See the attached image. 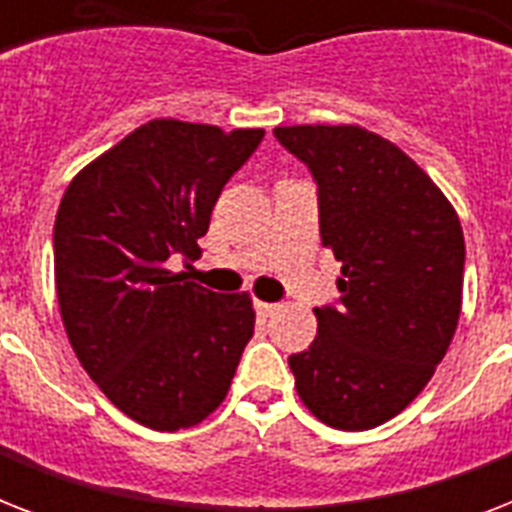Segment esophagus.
<instances>
[{
    "label": "esophagus",
    "instance_id": "obj_1",
    "mask_svg": "<svg viewBox=\"0 0 512 512\" xmlns=\"http://www.w3.org/2000/svg\"><path fill=\"white\" fill-rule=\"evenodd\" d=\"M255 308H257V313L263 316V319H268V316H273V313L279 311L281 305H276V303H263V300H255Z\"/></svg>",
    "mask_w": 512,
    "mask_h": 512
}]
</instances>
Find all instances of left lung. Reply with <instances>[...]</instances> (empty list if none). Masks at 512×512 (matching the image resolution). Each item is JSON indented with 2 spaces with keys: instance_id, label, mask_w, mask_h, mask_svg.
<instances>
[{
  "instance_id": "obj_1",
  "label": "left lung",
  "mask_w": 512,
  "mask_h": 512,
  "mask_svg": "<svg viewBox=\"0 0 512 512\" xmlns=\"http://www.w3.org/2000/svg\"><path fill=\"white\" fill-rule=\"evenodd\" d=\"M273 135L316 177L321 244L342 263L340 303L313 308L316 340L289 356L297 396L329 428H377L420 396L452 345L465 273L460 217L377 132L295 124Z\"/></svg>"
}]
</instances>
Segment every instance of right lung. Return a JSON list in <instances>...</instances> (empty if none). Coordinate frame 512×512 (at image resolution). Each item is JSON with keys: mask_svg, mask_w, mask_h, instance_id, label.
Segmentation results:
<instances>
[{"mask_svg": "<svg viewBox=\"0 0 512 512\" xmlns=\"http://www.w3.org/2000/svg\"><path fill=\"white\" fill-rule=\"evenodd\" d=\"M263 135L154 119L60 199L52 241L68 342L108 401L151 430L207 420L255 332L247 292H209L167 260L199 252L223 185Z\"/></svg>", "mask_w": 512, "mask_h": 512, "instance_id": "right-lung-1", "label": "right lung"}]
</instances>
